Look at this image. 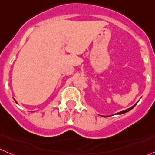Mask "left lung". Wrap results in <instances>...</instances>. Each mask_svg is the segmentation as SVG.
<instances>
[{
    "mask_svg": "<svg viewBox=\"0 0 155 155\" xmlns=\"http://www.w3.org/2000/svg\"><path fill=\"white\" fill-rule=\"evenodd\" d=\"M136 104H135V105H134V106H132V107H130V108H129V109H127V110H123V111H121V112H119V113H118L117 114H123V113H127V112L130 111V110H132V109H133L134 107H135V106L136 105ZM104 117H108V116H104Z\"/></svg>",
    "mask_w": 155,
    "mask_h": 155,
    "instance_id": "obj_1",
    "label": "left lung"
}]
</instances>
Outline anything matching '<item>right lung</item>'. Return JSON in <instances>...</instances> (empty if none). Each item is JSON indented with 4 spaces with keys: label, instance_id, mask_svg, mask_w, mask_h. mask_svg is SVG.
I'll return each mask as SVG.
<instances>
[{
    "label": "right lung",
    "instance_id": "right-lung-1",
    "mask_svg": "<svg viewBox=\"0 0 155 155\" xmlns=\"http://www.w3.org/2000/svg\"><path fill=\"white\" fill-rule=\"evenodd\" d=\"M14 101H15V100H14ZM15 102H16V103H17V101H15Z\"/></svg>",
    "mask_w": 155,
    "mask_h": 155
}]
</instances>
